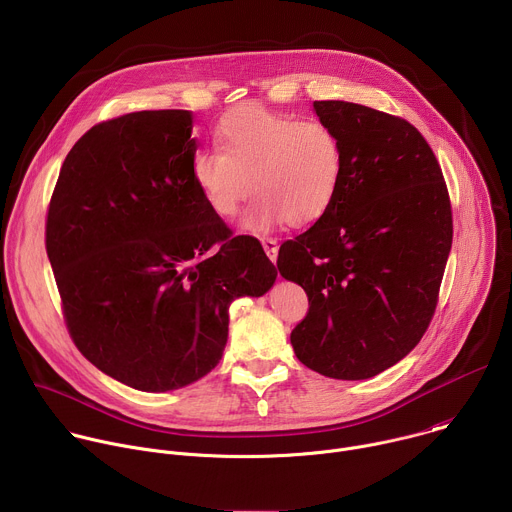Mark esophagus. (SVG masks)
I'll use <instances>...</instances> for the list:
<instances>
[{
  "label": "esophagus",
  "mask_w": 512,
  "mask_h": 512,
  "mask_svg": "<svg viewBox=\"0 0 512 512\" xmlns=\"http://www.w3.org/2000/svg\"><path fill=\"white\" fill-rule=\"evenodd\" d=\"M261 245H263L267 257L275 263V259H277V249H279L277 239H273V237H263V239H261Z\"/></svg>",
  "instance_id": "obj_1"
}]
</instances>
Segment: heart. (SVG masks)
Segmentation results:
<instances>
[{
	"label": "heart",
	"instance_id": "b5f03b06",
	"mask_svg": "<svg viewBox=\"0 0 512 512\" xmlns=\"http://www.w3.org/2000/svg\"><path fill=\"white\" fill-rule=\"evenodd\" d=\"M214 137L216 148L196 152L190 174L216 216H233L253 190L243 227L267 233L285 221L314 225L336 202L344 150L328 123L243 103L218 119Z\"/></svg>",
	"mask_w": 512,
	"mask_h": 512
}]
</instances>
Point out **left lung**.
<instances>
[{"label":"left lung","instance_id":"obj_1","mask_svg":"<svg viewBox=\"0 0 512 512\" xmlns=\"http://www.w3.org/2000/svg\"><path fill=\"white\" fill-rule=\"evenodd\" d=\"M314 109L342 141L344 172L328 214L279 247V273L310 302L291 346L324 377L369 379L407 356L433 318L454 235L450 194L409 121L346 101Z\"/></svg>","mask_w":512,"mask_h":512}]
</instances>
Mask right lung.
<instances>
[{"label": "right lung", "instance_id": "right-lung-1", "mask_svg": "<svg viewBox=\"0 0 512 512\" xmlns=\"http://www.w3.org/2000/svg\"><path fill=\"white\" fill-rule=\"evenodd\" d=\"M192 111L93 125L68 152L46 214V253L68 334L99 371L174 391L223 356L229 306L277 277L261 243L233 237L192 182Z\"/></svg>", "mask_w": 512, "mask_h": 512}]
</instances>
